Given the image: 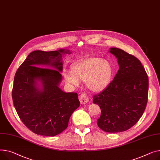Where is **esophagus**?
Wrapping results in <instances>:
<instances>
[{
	"mask_svg": "<svg viewBox=\"0 0 160 160\" xmlns=\"http://www.w3.org/2000/svg\"><path fill=\"white\" fill-rule=\"evenodd\" d=\"M79 101L81 104H86V103H87L88 101H89L87 94H86L85 93H81L79 96Z\"/></svg>",
	"mask_w": 160,
	"mask_h": 160,
	"instance_id": "esophagus-1",
	"label": "esophagus"
}]
</instances>
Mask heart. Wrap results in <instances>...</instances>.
<instances>
[{"mask_svg": "<svg viewBox=\"0 0 160 160\" xmlns=\"http://www.w3.org/2000/svg\"><path fill=\"white\" fill-rule=\"evenodd\" d=\"M113 73L110 62L101 58L92 57L73 63L71 72L64 71V76L67 82L73 85H78L79 81L84 82L90 90L99 92L108 87Z\"/></svg>", "mask_w": 160, "mask_h": 160, "instance_id": "1", "label": "heart"}]
</instances>
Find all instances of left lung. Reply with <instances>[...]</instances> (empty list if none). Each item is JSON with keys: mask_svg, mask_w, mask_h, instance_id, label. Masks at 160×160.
Segmentation results:
<instances>
[{"mask_svg": "<svg viewBox=\"0 0 160 160\" xmlns=\"http://www.w3.org/2000/svg\"><path fill=\"white\" fill-rule=\"evenodd\" d=\"M110 52L118 59L119 69L108 87L93 97L99 105L98 127L107 132H120L133 127L142 116L148 101V78L140 61L117 48Z\"/></svg>", "mask_w": 160, "mask_h": 160, "instance_id": "left-lung-1", "label": "left lung"}]
</instances>
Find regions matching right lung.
Instances as JSON below:
<instances>
[{
  "instance_id": "add662e5",
  "label": "right lung",
  "mask_w": 160,
  "mask_h": 160,
  "mask_svg": "<svg viewBox=\"0 0 160 160\" xmlns=\"http://www.w3.org/2000/svg\"><path fill=\"white\" fill-rule=\"evenodd\" d=\"M66 53L71 52L64 49L33 51L16 72L12 90L14 107L25 126L38 135L55 136L61 133L80 105L77 93L64 92L59 87L62 57ZM42 65L53 69L41 68Z\"/></svg>"
}]
</instances>
